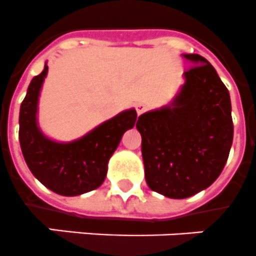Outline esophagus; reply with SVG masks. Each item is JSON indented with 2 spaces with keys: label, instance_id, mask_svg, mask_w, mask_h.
Returning <instances> with one entry per match:
<instances>
[{
  "label": "esophagus",
  "instance_id": "esophagus-1",
  "mask_svg": "<svg viewBox=\"0 0 256 256\" xmlns=\"http://www.w3.org/2000/svg\"><path fill=\"white\" fill-rule=\"evenodd\" d=\"M135 110H136V113H138V116H140V114H143V113H144V112H146L147 106H146V105H144V104L139 102V104H136V105H135Z\"/></svg>",
  "mask_w": 256,
  "mask_h": 256
}]
</instances>
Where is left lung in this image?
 <instances>
[{"mask_svg":"<svg viewBox=\"0 0 256 256\" xmlns=\"http://www.w3.org/2000/svg\"><path fill=\"white\" fill-rule=\"evenodd\" d=\"M193 66L171 105L142 114L147 186L170 198H186L217 180L232 143V102L225 84L205 58L186 54Z\"/></svg>","mask_w":256,"mask_h":256,"instance_id":"8db88e82","label":"left lung"}]
</instances>
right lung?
I'll list each match as a JSON object with an SVG mask.
<instances>
[{
  "label": "right lung",
  "mask_w": 256,
  "mask_h": 256,
  "mask_svg": "<svg viewBox=\"0 0 256 256\" xmlns=\"http://www.w3.org/2000/svg\"><path fill=\"white\" fill-rule=\"evenodd\" d=\"M47 70L46 64L42 74L31 80L20 104V150L27 167L43 186L62 196H78L102 184L108 162L124 132L135 124L136 112L124 110L74 142H54L42 134L36 124L39 93Z\"/></svg>",
  "instance_id": "add662e5"
}]
</instances>
